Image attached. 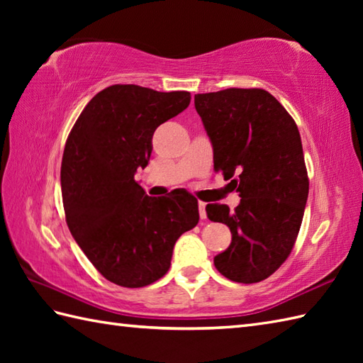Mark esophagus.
<instances>
[{
  "instance_id": "obj_1",
  "label": "esophagus",
  "mask_w": 363,
  "mask_h": 363,
  "mask_svg": "<svg viewBox=\"0 0 363 363\" xmlns=\"http://www.w3.org/2000/svg\"><path fill=\"white\" fill-rule=\"evenodd\" d=\"M198 207H199V217H201V220H204L206 218V203L199 201Z\"/></svg>"
}]
</instances>
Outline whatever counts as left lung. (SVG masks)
<instances>
[{
    "label": "left lung",
    "instance_id": "left-lung-1",
    "mask_svg": "<svg viewBox=\"0 0 363 363\" xmlns=\"http://www.w3.org/2000/svg\"><path fill=\"white\" fill-rule=\"evenodd\" d=\"M195 107L213 148V168L240 196L207 204V217L233 234L213 257L228 279L254 284L279 268L296 242L309 195V177L295 120L262 89H226L195 95Z\"/></svg>",
    "mask_w": 363,
    "mask_h": 363
}]
</instances>
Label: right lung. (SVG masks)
Returning a JSON list of instances; mask_svg holds the SVG:
<instances>
[{
	"instance_id": "right-lung-1",
	"label": "right lung",
	"mask_w": 363,
	"mask_h": 363,
	"mask_svg": "<svg viewBox=\"0 0 363 363\" xmlns=\"http://www.w3.org/2000/svg\"><path fill=\"white\" fill-rule=\"evenodd\" d=\"M190 98L115 84L90 99L67 138L60 187L68 229L98 272L121 287L160 279L177 238L198 225L195 196L152 198L134 179L148 165L154 130Z\"/></svg>"
}]
</instances>
